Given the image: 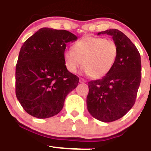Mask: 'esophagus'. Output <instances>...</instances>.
I'll use <instances>...</instances> for the list:
<instances>
[{
  "label": "esophagus",
  "mask_w": 151,
  "mask_h": 151,
  "mask_svg": "<svg viewBox=\"0 0 151 151\" xmlns=\"http://www.w3.org/2000/svg\"><path fill=\"white\" fill-rule=\"evenodd\" d=\"M80 83H86V81H85L84 79H83V78H80Z\"/></svg>",
  "instance_id": "34e87169"
}]
</instances>
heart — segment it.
I'll use <instances>...</instances> for the list:
<instances>
[{"label":"heart","instance_id":"b5f03b06","mask_svg":"<svg viewBox=\"0 0 151 151\" xmlns=\"http://www.w3.org/2000/svg\"><path fill=\"white\" fill-rule=\"evenodd\" d=\"M117 55V45L113 40L87 36L76 42L73 50L64 51L63 60L70 73L77 72L83 63L86 74L93 78H100L111 70Z\"/></svg>","mask_w":151,"mask_h":151}]
</instances>
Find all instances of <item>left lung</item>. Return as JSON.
<instances>
[{
    "instance_id": "left-lung-1",
    "label": "left lung",
    "mask_w": 151,
    "mask_h": 151,
    "mask_svg": "<svg viewBox=\"0 0 151 151\" xmlns=\"http://www.w3.org/2000/svg\"><path fill=\"white\" fill-rule=\"evenodd\" d=\"M97 35L112 37L118 55L107 75L88 82L87 107L94 118L111 122L124 116L135 103L141 78V56L132 41L119 30L110 29Z\"/></svg>"
}]
</instances>
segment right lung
I'll return each mask as SVG.
<instances>
[{
    "label": "right lung",
    "instance_id": "right-lung-1",
    "mask_svg": "<svg viewBox=\"0 0 151 151\" xmlns=\"http://www.w3.org/2000/svg\"><path fill=\"white\" fill-rule=\"evenodd\" d=\"M78 39L63 29L43 27L21 47L15 69L16 97L28 114L39 119L56 115L78 77L67 70L66 44Z\"/></svg>",
    "mask_w": 151,
    "mask_h": 151
}]
</instances>
